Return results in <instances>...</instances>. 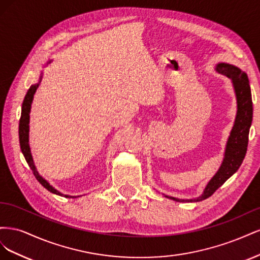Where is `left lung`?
Returning a JSON list of instances; mask_svg holds the SVG:
<instances>
[{
    "label": "left lung",
    "instance_id": "left-lung-1",
    "mask_svg": "<svg viewBox=\"0 0 260 260\" xmlns=\"http://www.w3.org/2000/svg\"><path fill=\"white\" fill-rule=\"evenodd\" d=\"M217 72L230 78L237 94L238 113L231 135L228 140L224 158L221 167L214 176L202 196L194 200H179L171 196H166L176 202H201L208 199L221 186L225 181L233 174L238 171L245 157L248 145V133L253 120V101H251V92L247 75L233 65L220 62L216 67Z\"/></svg>",
    "mask_w": 260,
    "mask_h": 260
}]
</instances>
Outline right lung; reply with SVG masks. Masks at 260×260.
<instances>
[{
    "label": "right lung",
    "mask_w": 260,
    "mask_h": 260,
    "mask_svg": "<svg viewBox=\"0 0 260 260\" xmlns=\"http://www.w3.org/2000/svg\"><path fill=\"white\" fill-rule=\"evenodd\" d=\"M39 86V83L37 84H32L29 88L25 100L22 102V106H21V116H20V119H19V143H20V148H21V152L25 156L26 161L28 162L29 167L32 170L35 177L37 178V180L40 182L46 190H49L50 192L56 194V195H60V196H65V198H73L75 199L76 196H69V195H64L61 194L60 192H58L57 190H55V188L50 185V183L48 181L44 180L40 175H39V172L36 169V166L34 164V159H32V156H31L30 153V147L28 144V137H29V113H30V107H31V103H32V100H34V94L36 93L37 89Z\"/></svg>",
    "instance_id": "obj_1"
}]
</instances>
